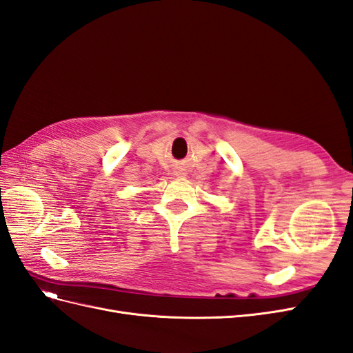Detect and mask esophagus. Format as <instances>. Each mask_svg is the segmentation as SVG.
I'll return each mask as SVG.
<instances>
[{"label":"esophagus","mask_w":353,"mask_h":353,"mask_svg":"<svg viewBox=\"0 0 353 353\" xmlns=\"http://www.w3.org/2000/svg\"><path fill=\"white\" fill-rule=\"evenodd\" d=\"M176 175H178V176H179V175H184V174H183V172H178V174H176Z\"/></svg>","instance_id":"esophagus-1"}]
</instances>
